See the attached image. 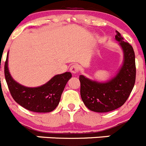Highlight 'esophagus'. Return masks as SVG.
Returning a JSON list of instances; mask_svg holds the SVG:
<instances>
[{
    "instance_id": "obj_1",
    "label": "esophagus",
    "mask_w": 146,
    "mask_h": 146,
    "mask_svg": "<svg viewBox=\"0 0 146 146\" xmlns=\"http://www.w3.org/2000/svg\"><path fill=\"white\" fill-rule=\"evenodd\" d=\"M70 70L72 73L76 74V73H77L79 71V66L77 64H73V65H72L70 66Z\"/></svg>"
}]
</instances>
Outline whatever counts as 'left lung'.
<instances>
[{
    "instance_id": "obj_1",
    "label": "left lung",
    "mask_w": 146,
    "mask_h": 146,
    "mask_svg": "<svg viewBox=\"0 0 146 146\" xmlns=\"http://www.w3.org/2000/svg\"><path fill=\"white\" fill-rule=\"evenodd\" d=\"M115 39L124 52V62L119 73L107 83L92 81L81 75V96L88 110L108 112L123 105L128 99L135 82V57L133 47L117 32Z\"/></svg>"
}]
</instances>
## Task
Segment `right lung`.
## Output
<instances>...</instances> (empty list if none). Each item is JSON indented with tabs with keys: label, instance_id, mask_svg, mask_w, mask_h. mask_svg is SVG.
Returning a JSON list of instances; mask_svg holds the SVG:
<instances>
[{
	"label": "right lung",
	"instance_id": "right-lung-1",
	"mask_svg": "<svg viewBox=\"0 0 146 146\" xmlns=\"http://www.w3.org/2000/svg\"><path fill=\"white\" fill-rule=\"evenodd\" d=\"M4 74L15 102L35 112H50L56 108L67 82L72 77L71 73L65 72L54 76L47 84L39 87H25L16 82L11 76L8 69V55L4 65Z\"/></svg>",
	"mask_w": 146,
	"mask_h": 146
}]
</instances>
